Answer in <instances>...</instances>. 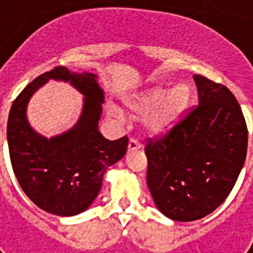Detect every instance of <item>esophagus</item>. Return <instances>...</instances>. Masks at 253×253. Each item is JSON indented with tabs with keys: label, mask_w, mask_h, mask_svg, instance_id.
<instances>
[{
	"label": "esophagus",
	"mask_w": 253,
	"mask_h": 253,
	"mask_svg": "<svg viewBox=\"0 0 253 253\" xmlns=\"http://www.w3.org/2000/svg\"><path fill=\"white\" fill-rule=\"evenodd\" d=\"M139 148H142L140 142H139L136 138H131L130 142H128V151H135V150H139Z\"/></svg>",
	"instance_id": "obj_1"
}]
</instances>
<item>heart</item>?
I'll list each match as a JSON object with an SVG mask.
<instances>
[{
    "mask_svg": "<svg viewBox=\"0 0 253 253\" xmlns=\"http://www.w3.org/2000/svg\"><path fill=\"white\" fill-rule=\"evenodd\" d=\"M190 99V89L186 85H178L172 90L156 87L148 91L144 97L131 105L132 110L139 114H148L147 126L151 130H163L172 125L178 115L188 106ZM111 115L117 114L115 109L109 110Z\"/></svg>",
    "mask_w": 253,
    "mask_h": 253,
    "instance_id": "obj_1",
    "label": "heart"
}]
</instances>
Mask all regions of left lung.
Listing matches in <instances>:
<instances>
[{"label": "left lung", "mask_w": 253, "mask_h": 253, "mask_svg": "<svg viewBox=\"0 0 253 253\" xmlns=\"http://www.w3.org/2000/svg\"><path fill=\"white\" fill-rule=\"evenodd\" d=\"M194 81L198 105L144 146L152 198L164 215L178 222L201 219L223 204L247 155V123L235 95L201 75Z\"/></svg>", "instance_id": "8db88e82"}]
</instances>
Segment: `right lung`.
Segmentation results:
<instances>
[{
  "instance_id": "add662e5",
  "label": "right lung",
  "mask_w": 253,
  "mask_h": 253,
  "mask_svg": "<svg viewBox=\"0 0 253 253\" xmlns=\"http://www.w3.org/2000/svg\"><path fill=\"white\" fill-rule=\"evenodd\" d=\"M48 78L71 81L85 95L81 121L52 139L38 135L25 119V105ZM103 91L91 73L55 67L33 80L14 99L7 119L10 162L18 184L38 208L61 216L76 215L98 196L103 173L126 155L127 135L107 140L98 131Z\"/></svg>"
}]
</instances>
